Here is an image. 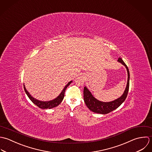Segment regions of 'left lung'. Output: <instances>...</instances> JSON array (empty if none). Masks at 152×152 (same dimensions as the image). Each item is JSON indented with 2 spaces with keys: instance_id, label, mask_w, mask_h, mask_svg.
<instances>
[{
  "instance_id": "obj_1",
  "label": "left lung",
  "mask_w": 152,
  "mask_h": 152,
  "mask_svg": "<svg viewBox=\"0 0 152 152\" xmlns=\"http://www.w3.org/2000/svg\"><path fill=\"white\" fill-rule=\"evenodd\" d=\"M118 61L122 63L127 69V74H128V79H127V83L126 89L124 91L123 95L121 97L118 98V99L110 102H102L100 101L97 100L95 99L91 94L89 91L86 88H84L83 90V97L84 101L87 106V107L92 112L100 113V114H107L112 111L115 110L118 107H119L122 103L125 100L129 89V79H130V73L129 69L125 63L121 59V58L118 59Z\"/></svg>"
}]
</instances>
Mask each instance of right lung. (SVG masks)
I'll use <instances>...</instances> for the list:
<instances>
[{"label": "right lung", "mask_w": 152, "mask_h": 152, "mask_svg": "<svg viewBox=\"0 0 152 152\" xmlns=\"http://www.w3.org/2000/svg\"><path fill=\"white\" fill-rule=\"evenodd\" d=\"M72 81L69 82L64 87V88L63 89V90L61 92L60 95L57 97L55 99L51 100V101H49V102H42V101H39L38 100H36L35 99H34L33 97L31 96V94L29 93V92L26 91L25 85H23V87H24V90L26 92V94L28 95V97L30 99L31 101L34 104H36L37 107H39L40 109H51V108H53L55 107H56L57 106H58L61 101L63 100L64 96V93H65V91L66 89V88H67V86L71 83Z\"/></svg>", "instance_id": "add662e5"}]
</instances>
